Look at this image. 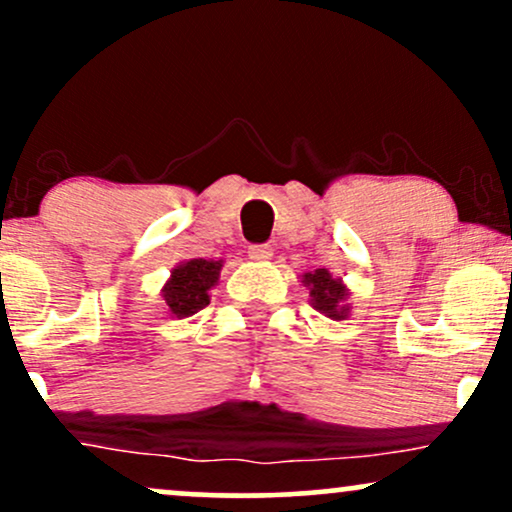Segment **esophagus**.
Instances as JSON below:
<instances>
[{
	"label": "esophagus",
	"instance_id": "34e87169",
	"mask_svg": "<svg viewBox=\"0 0 512 512\" xmlns=\"http://www.w3.org/2000/svg\"><path fill=\"white\" fill-rule=\"evenodd\" d=\"M248 255H250V260H255V262H267V260H272L274 250L269 248V245H250Z\"/></svg>",
	"mask_w": 512,
	"mask_h": 512
}]
</instances>
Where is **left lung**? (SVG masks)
Wrapping results in <instances>:
<instances>
[{
  "mask_svg": "<svg viewBox=\"0 0 512 512\" xmlns=\"http://www.w3.org/2000/svg\"><path fill=\"white\" fill-rule=\"evenodd\" d=\"M303 286L310 291V305L330 320H344L351 313L349 289L342 279H334L327 269H315V272L303 274Z\"/></svg>",
  "mask_w": 512,
  "mask_h": 512,
  "instance_id": "obj_1",
  "label": "left lung"
}]
</instances>
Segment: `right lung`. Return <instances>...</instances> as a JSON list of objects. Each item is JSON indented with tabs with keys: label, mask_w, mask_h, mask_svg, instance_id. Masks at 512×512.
Segmentation results:
<instances>
[{
	"label": "right lung",
	"mask_w": 512,
	"mask_h": 512,
	"mask_svg": "<svg viewBox=\"0 0 512 512\" xmlns=\"http://www.w3.org/2000/svg\"><path fill=\"white\" fill-rule=\"evenodd\" d=\"M223 260H185L173 269L163 284L161 296L170 317H190L209 305V291L219 284Z\"/></svg>",
	"instance_id": "obj_1"
}]
</instances>
